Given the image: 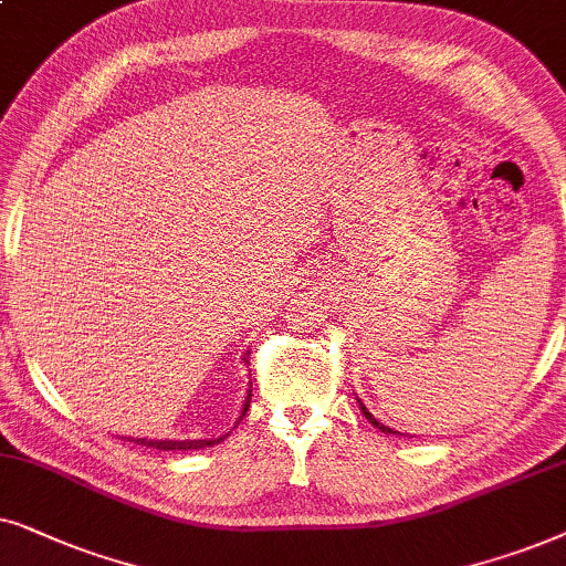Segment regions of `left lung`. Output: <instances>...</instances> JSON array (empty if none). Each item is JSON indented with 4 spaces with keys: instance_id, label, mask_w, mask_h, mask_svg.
I'll return each mask as SVG.
<instances>
[{
    "instance_id": "left-lung-1",
    "label": "left lung",
    "mask_w": 566,
    "mask_h": 566,
    "mask_svg": "<svg viewBox=\"0 0 566 566\" xmlns=\"http://www.w3.org/2000/svg\"><path fill=\"white\" fill-rule=\"evenodd\" d=\"M359 409H361V413H365V417H367V419H370V421H373V424H375V427H378V429H380V432H388V434H396V432H394V429H388V427H386V424H380V421H378V419H375V417H373V413H370V411H367V409H365V403H359Z\"/></svg>"
}]
</instances>
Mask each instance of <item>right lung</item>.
Returning a JSON list of instances; mask_svg holds the SVG:
<instances>
[{
	"label": "right lung",
	"instance_id": "add662e5",
	"mask_svg": "<svg viewBox=\"0 0 566 566\" xmlns=\"http://www.w3.org/2000/svg\"><path fill=\"white\" fill-rule=\"evenodd\" d=\"M248 406H251V394H248L245 403H243V417H245ZM220 440H224V437H220ZM220 440H184V442H178V440H132V442H137V446H147V448H157V450H199V448H212L214 442H220Z\"/></svg>",
	"mask_w": 566,
	"mask_h": 566
}]
</instances>
